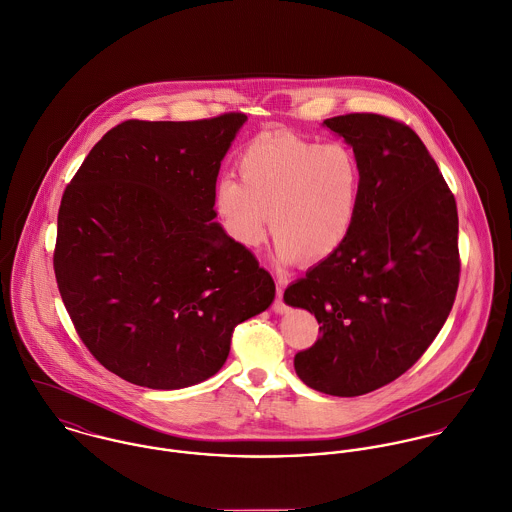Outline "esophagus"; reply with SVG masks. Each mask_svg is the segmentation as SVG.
<instances>
[{"label": "esophagus", "mask_w": 512, "mask_h": 512, "mask_svg": "<svg viewBox=\"0 0 512 512\" xmlns=\"http://www.w3.org/2000/svg\"><path fill=\"white\" fill-rule=\"evenodd\" d=\"M273 308H275V312H279V314L287 312V305H285V301H283V285H281V281L277 283V299H275V303H273Z\"/></svg>", "instance_id": "34e87169"}]
</instances>
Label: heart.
Returning <instances> with one entry per match:
<instances>
[{
  "mask_svg": "<svg viewBox=\"0 0 512 512\" xmlns=\"http://www.w3.org/2000/svg\"><path fill=\"white\" fill-rule=\"evenodd\" d=\"M237 168L241 180L225 176L213 192V207L233 243L255 249L271 225L281 265L301 257L324 261L344 245L364 182L354 148L279 132L253 140Z\"/></svg>",
  "mask_w": 512,
  "mask_h": 512,
  "instance_id": "1",
  "label": "heart"
}]
</instances>
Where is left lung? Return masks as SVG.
Segmentation results:
<instances>
[{
	"label": "left lung",
	"mask_w": 512,
	"mask_h": 512,
	"mask_svg": "<svg viewBox=\"0 0 512 512\" xmlns=\"http://www.w3.org/2000/svg\"><path fill=\"white\" fill-rule=\"evenodd\" d=\"M364 168L362 200L344 245L285 291L320 338L297 352L308 388L354 398L421 358L459 287V217L435 160L408 124L372 112L326 118Z\"/></svg>",
	"instance_id": "left-lung-1"
}]
</instances>
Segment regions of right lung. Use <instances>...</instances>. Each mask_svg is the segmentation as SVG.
<instances>
[{"label": "right lung", "instance_id": "obj_1", "mask_svg": "<svg viewBox=\"0 0 512 512\" xmlns=\"http://www.w3.org/2000/svg\"><path fill=\"white\" fill-rule=\"evenodd\" d=\"M241 112L126 120L67 186L53 269L89 352L122 380L180 390L225 364L233 330L275 299L273 277L213 221Z\"/></svg>", "mask_w": 512, "mask_h": 512}]
</instances>
